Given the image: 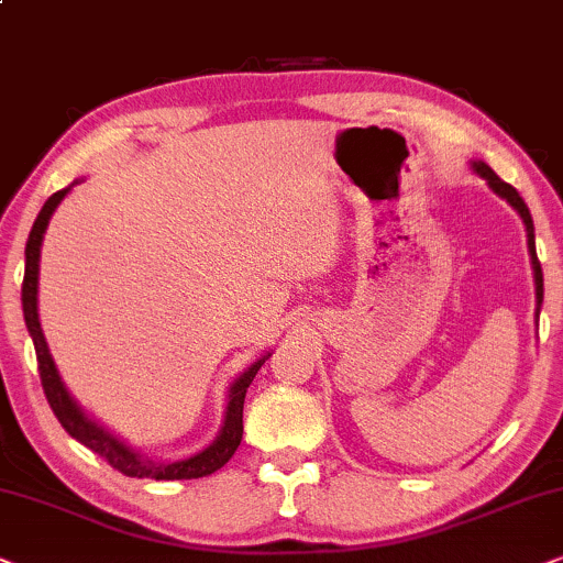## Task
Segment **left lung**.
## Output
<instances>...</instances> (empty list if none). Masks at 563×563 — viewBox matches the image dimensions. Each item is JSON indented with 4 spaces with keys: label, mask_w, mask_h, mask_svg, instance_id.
Wrapping results in <instances>:
<instances>
[{
    "label": "left lung",
    "mask_w": 563,
    "mask_h": 563,
    "mask_svg": "<svg viewBox=\"0 0 563 563\" xmlns=\"http://www.w3.org/2000/svg\"><path fill=\"white\" fill-rule=\"evenodd\" d=\"M478 175H482L486 183H489V187L497 195H501V198L507 200L509 206L515 208L517 213H520L522 223H526V231H528V250H530V260H533V273H536V296H538V311H541V301H543V273H541V262H538V254H536V234H533V219H530V211L526 206V200L520 198V192L515 190L512 185H507L505 179L497 177V172H494L489 164L484 162H476L474 164Z\"/></svg>",
    "instance_id": "left-lung-1"
}]
</instances>
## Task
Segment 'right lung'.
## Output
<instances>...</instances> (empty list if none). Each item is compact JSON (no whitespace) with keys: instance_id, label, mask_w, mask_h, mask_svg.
<instances>
[{"instance_id":"obj_1","label":"right lung","mask_w":563,"mask_h":563,"mask_svg":"<svg viewBox=\"0 0 563 563\" xmlns=\"http://www.w3.org/2000/svg\"><path fill=\"white\" fill-rule=\"evenodd\" d=\"M69 192L58 190L51 195L46 200V206L41 208L37 219L33 223V231L27 236V246H25V277H22V311H25V324L27 332L33 336L35 344V357H37V371H41V384H43V394L54 409V415L66 432L71 434L74 440H79L81 445H87L89 451H95L102 461H108L112 468L120 471V474L131 476V478H156V482H172V478H200L219 471L223 463H227L234 451L242 443V415H244V396L246 388L257 376V371L262 368L267 355L257 360L250 371L244 373L242 378L231 386V396H229V407H227V419H223V430L216 443L211 448H206L203 453L192 455V459L185 461H175V463H154L148 459H141L139 453H133L131 448H125L120 440L112 438L110 432H104L102 427H97L92 419H87L81 415V409L71 401V396L66 394V388L58 378L54 360H51L46 336H43L41 321H37V262H41V242L43 234H46V227L51 221V213L56 211V206L62 203L64 195Z\"/></svg>"}]
</instances>
